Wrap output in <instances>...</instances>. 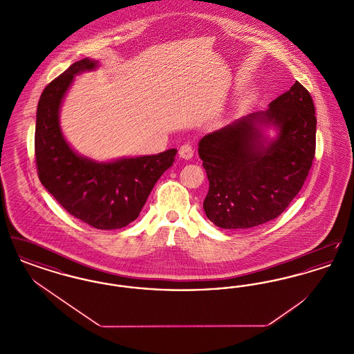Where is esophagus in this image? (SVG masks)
<instances>
[{"instance_id": "1", "label": "esophagus", "mask_w": 354, "mask_h": 354, "mask_svg": "<svg viewBox=\"0 0 354 354\" xmlns=\"http://www.w3.org/2000/svg\"><path fill=\"white\" fill-rule=\"evenodd\" d=\"M179 156L180 158H183V159H191L192 156H194V149H192V146H189V145H183V146H180V149H179Z\"/></svg>"}]
</instances>
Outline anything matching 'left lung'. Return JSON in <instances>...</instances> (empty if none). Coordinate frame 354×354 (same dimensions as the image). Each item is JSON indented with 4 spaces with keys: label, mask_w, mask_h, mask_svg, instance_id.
<instances>
[{
    "label": "left lung",
    "mask_w": 354,
    "mask_h": 354,
    "mask_svg": "<svg viewBox=\"0 0 354 354\" xmlns=\"http://www.w3.org/2000/svg\"><path fill=\"white\" fill-rule=\"evenodd\" d=\"M315 104L293 84L268 110L237 119L199 140L209 180L207 218L224 230H247L276 219L301 189L316 151ZM272 127L274 138L265 134Z\"/></svg>",
    "instance_id": "left-lung-1"
}]
</instances>
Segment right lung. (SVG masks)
Wrapping results in <instances>:
<instances>
[{"mask_svg": "<svg viewBox=\"0 0 354 354\" xmlns=\"http://www.w3.org/2000/svg\"><path fill=\"white\" fill-rule=\"evenodd\" d=\"M98 68L84 58L45 87L37 106L34 150L38 178L70 215L98 230L134 221L176 150L97 162L74 151L62 134L59 110L74 77Z\"/></svg>", "mask_w": 354, "mask_h": 354, "instance_id": "right-lung-1", "label": "right lung"}]
</instances>
